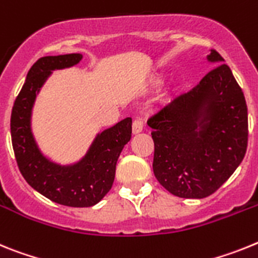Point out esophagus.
Segmentation results:
<instances>
[{"instance_id":"1","label":"esophagus","mask_w":258,"mask_h":258,"mask_svg":"<svg viewBox=\"0 0 258 258\" xmlns=\"http://www.w3.org/2000/svg\"><path fill=\"white\" fill-rule=\"evenodd\" d=\"M143 128H144V123H143V120L140 119V118H138V119H135L132 122V132H134V134L142 132Z\"/></svg>"}]
</instances>
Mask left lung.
I'll list each match as a JSON object with an SVG mask.
<instances>
[{
  "mask_svg": "<svg viewBox=\"0 0 258 258\" xmlns=\"http://www.w3.org/2000/svg\"><path fill=\"white\" fill-rule=\"evenodd\" d=\"M208 59L220 64L148 119L153 128L154 176L170 194L183 199L214 194L247 152L243 91L218 51L212 49Z\"/></svg>",
  "mask_w": 258,
  "mask_h": 258,
  "instance_id": "left-lung-1",
  "label": "left lung"
}]
</instances>
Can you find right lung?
<instances>
[{
	"label": "right lung",
	"mask_w": 258,
	"mask_h": 258,
	"mask_svg": "<svg viewBox=\"0 0 258 258\" xmlns=\"http://www.w3.org/2000/svg\"><path fill=\"white\" fill-rule=\"evenodd\" d=\"M82 58L73 53L37 59L15 98L10 119L15 160L27 183L49 200L73 208L92 207L110 191L116 161L132 132L131 118L120 120L97 135L86 157L71 166H61L42 156L31 132L36 95L51 71L74 66Z\"/></svg>",
	"instance_id": "1"
}]
</instances>
